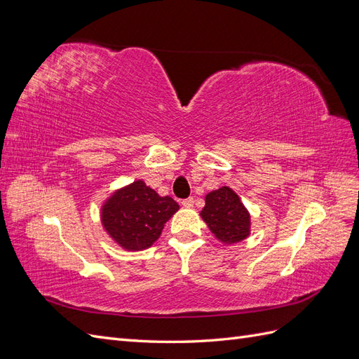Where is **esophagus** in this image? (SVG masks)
<instances>
[{"instance_id":"esophagus-1","label":"esophagus","mask_w":359,"mask_h":359,"mask_svg":"<svg viewBox=\"0 0 359 359\" xmlns=\"http://www.w3.org/2000/svg\"><path fill=\"white\" fill-rule=\"evenodd\" d=\"M181 203H182L184 208H191L193 203H194V201H193V198H187V199H184Z\"/></svg>"}]
</instances>
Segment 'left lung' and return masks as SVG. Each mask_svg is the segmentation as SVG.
Wrapping results in <instances>:
<instances>
[{"mask_svg":"<svg viewBox=\"0 0 359 359\" xmlns=\"http://www.w3.org/2000/svg\"><path fill=\"white\" fill-rule=\"evenodd\" d=\"M201 217L223 244L241 243L250 235V212L240 196L226 186L206 194Z\"/></svg>","mask_w":359,"mask_h":359,"instance_id":"1","label":"left lung"}]
</instances>
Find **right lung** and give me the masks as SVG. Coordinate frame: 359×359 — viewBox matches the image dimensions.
Instances as JSON below:
<instances>
[{
    "mask_svg": "<svg viewBox=\"0 0 359 359\" xmlns=\"http://www.w3.org/2000/svg\"><path fill=\"white\" fill-rule=\"evenodd\" d=\"M180 210L170 196H158L144 181L118 189L102 206V224L112 240L128 252L153 245L165 223Z\"/></svg>",
    "mask_w": 359,
    "mask_h": 359,
    "instance_id": "right-lung-1",
    "label": "right lung"
}]
</instances>
